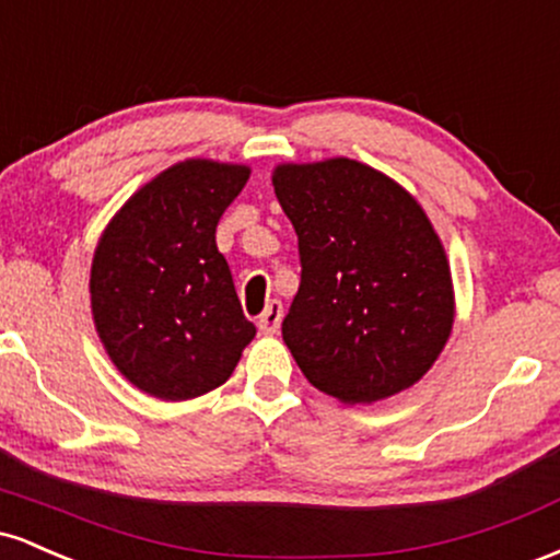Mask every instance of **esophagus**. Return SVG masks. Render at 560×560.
Segmentation results:
<instances>
[{
    "mask_svg": "<svg viewBox=\"0 0 560 560\" xmlns=\"http://www.w3.org/2000/svg\"><path fill=\"white\" fill-rule=\"evenodd\" d=\"M281 318H284V305L279 300H271L262 311V316L258 318V329L260 334H276L281 326Z\"/></svg>",
    "mask_w": 560,
    "mask_h": 560,
    "instance_id": "34e87169",
    "label": "esophagus"
}]
</instances>
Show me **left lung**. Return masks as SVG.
<instances>
[{"mask_svg":"<svg viewBox=\"0 0 560 560\" xmlns=\"http://www.w3.org/2000/svg\"><path fill=\"white\" fill-rule=\"evenodd\" d=\"M302 279L281 337L313 387L345 405L413 387L455 320L450 260L419 199L350 158L281 163Z\"/></svg>","mask_w":560,"mask_h":560,"instance_id":"obj_1","label":"left lung"}]
</instances>
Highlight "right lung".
I'll use <instances>...</instances> for the list:
<instances>
[{
	"label": "right lung",
	"mask_w": 560,
	"mask_h": 560,
	"mask_svg": "<svg viewBox=\"0 0 560 560\" xmlns=\"http://www.w3.org/2000/svg\"><path fill=\"white\" fill-rule=\"evenodd\" d=\"M249 165L189 158L133 191L96 242L89 294L115 369L160 400H191L234 374L244 318L215 226Z\"/></svg>",
	"instance_id": "add662e5"
}]
</instances>
